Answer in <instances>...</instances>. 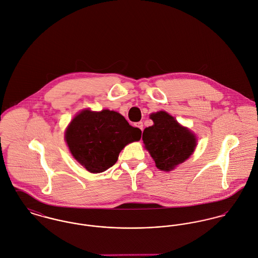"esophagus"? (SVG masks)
<instances>
[{
	"label": "esophagus",
	"mask_w": 258,
	"mask_h": 258,
	"mask_svg": "<svg viewBox=\"0 0 258 258\" xmlns=\"http://www.w3.org/2000/svg\"><path fill=\"white\" fill-rule=\"evenodd\" d=\"M135 125L137 126V127H139V128H141L142 131H143V121H139V122H136L135 123Z\"/></svg>",
	"instance_id": "1"
}]
</instances>
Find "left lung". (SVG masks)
Segmentation results:
<instances>
[{"label":"left lung","instance_id":"8db88e82","mask_svg":"<svg viewBox=\"0 0 258 258\" xmlns=\"http://www.w3.org/2000/svg\"><path fill=\"white\" fill-rule=\"evenodd\" d=\"M150 117L154 124L143 131L145 148L158 169L170 171L192 154L197 145L196 138L166 112H157Z\"/></svg>","mask_w":258,"mask_h":258}]
</instances>
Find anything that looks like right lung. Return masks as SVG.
Returning <instances> with one entry per match:
<instances>
[{
    "label": "right lung",
    "instance_id": "add662e5",
    "mask_svg": "<svg viewBox=\"0 0 258 258\" xmlns=\"http://www.w3.org/2000/svg\"><path fill=\"white\" fill-rule=\"evenodd\" d=\"M142 138V131L132 126L114 111H83L70 122L65 140L74 158L88 171L100 173L112 167L122 148Z\"/></svg>",
    "mask_w": 258,
    "mask_h": 258
}]
</instances>
